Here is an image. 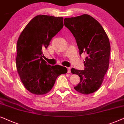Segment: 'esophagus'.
Here are the masks:
<instances>
[{
    "instance_id": "34e87169",
    "label": "esophagus",
    "mask_w": 124,
    "mask_h": 124,
    "mask_svg": "<svg viewBox=\"0 0 124 124\" xmlns=\"http://www.w3.org/2000/svg\"><path fill=\"white\" fill-rule=\"evenodd\" d=\"M67 72H68V73H70V72H71V69H70V67H67Z\"/></svg>"
}]
</instances>
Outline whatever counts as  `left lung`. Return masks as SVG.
Segmentation results:
<instances>
[{"label": "left lung", "instance_id": "1", "mask_svg": "<svg viewBox=\"0 0 124 124\" xmlns=\"http://www.w3.org/2000/svg\"><path fill=\"white\" fill-rule=\"evenodd\" d=\"M64 24L75 37L80 55L87 56L85 70L71 69L80 78L74 89L85 95L93 93L101 86L108 69L110 45L108 36L100 23L87 14L65 18Z\"/></svg>", "mask_w": 124, "mask_h": 124}]
</instances>
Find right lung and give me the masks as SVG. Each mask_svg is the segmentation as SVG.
Wrapping results in <instances>:
<instances>
[{
	"mask_svg": "<svg viewBox=\"0 0 124 124\" xmlns=\"http://www.w3.org/2000/svg\"><path fill=\"white\" fill-rule=\"evenodd\" d=\"M63 26V17L39 15L29 21L18 39L16 68L21 82L31 93H47L57 78L67 72L65 67L47 65L42 58V50Z\"/></svg>",
	"mask_w": 124,
	"mask_h": 124,
	"instance_id": "right-lung-1",
	"label": "right lung"
}]
</instances>
